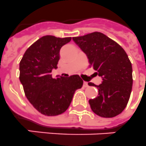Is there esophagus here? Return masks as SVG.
Here are the masks:
<instances>
[{
	"mask_svg": "<svg viewBox=\"0 0 146 146\" xmlns=\"http://www.w3.org/2000/svg\"><path fill=\"white\" fill-rule=\"evenodd\" d=\"M83 85H84V88H87V87H88V82H84V84H83Z\"/></svg>",
	"mask_w": 146,
	"mask_h": 146,
	"instance_id": "1",
	"label": "esophagus"
}]
</instances>
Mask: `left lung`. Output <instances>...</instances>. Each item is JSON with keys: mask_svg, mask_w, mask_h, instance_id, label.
Masks as SVG:
<instances>
[{"mask_svg": "<svg viewBox=\"0 0 146 146\" xmlns=\"http://www.w3.org/2000/svg\"><path fill=\"white\" fill-rule=\"evenodd\" d=\"M73 41L86 54L90 65L102 77L99 94L89 100L91 110L105 118L114 117L123 111L131 93L132 65L123 48L100 32L73 37Z\"/></svg>", "mask_w": 146, "mask_h": 146, "instance_id": "8db88e82", "label": "left lung"}]
</instances>
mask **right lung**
<instances>
[{
  "label": "right lung",
  "instance_id": "1",
  "mask_svg": "<svg viewBox=\"0 0 146 146\" xmlns=\"http://www.w3.org/2000/svg\"><path fill=\"white\" fill-rule=\"evenodd\" d=\"M71 37L45 35L26 50L20 62V79L25 95L33 107L45 116H57L66 111L77 89L82 87L79 75L53 78L60 50Z\"/></svg>",
  "mask_w": 146,
  "mask_h": 146
}]
</instances>
